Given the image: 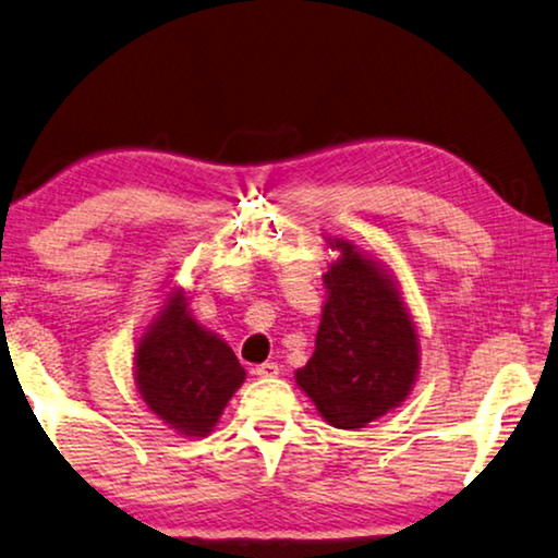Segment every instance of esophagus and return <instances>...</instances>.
Wrapping results in <instances>:
<instances>
[{
	"instance_id": "obj_1",
	"label": "esophagus",
	"mask_w": 558,
	"mask_h": 558,
	"mask_svg": "<svg viewBox=\"0 0 558 558\" xmlns=\"http://www.w3.org/2000/svg\"><path fill=\"white\" fill-rule=\"evenodd\" d=\"M278 373H280L278 362H263V365H258V367H253V375H255V377H260V379H268V377H278Z\"/></svg>"
}]
</instances>
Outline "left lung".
<instances>
[{
	"label": "left lung",
	"mask_w": 558,
	"mask_h": 558,
	"mask_svg": "<svg viewBox=\"0 0 558 558\" xmlns=\"http://www.w3.org/2000/svg\"><path fill=\"white\" fill-rule=\"evenodd\" d=\"M340 258L325 272L327 300L315 352L295 373L327 424L360 429L410 395L420 342L395 280L355 245L332 238Z\"/></svg>",
	"instance_id": "8db88e82"
}]
</instances>
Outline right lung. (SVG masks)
<instances>
[{
	"mask_svg": "<svg viewBox=\"0 0 558 558\" xmlns=\"http://www.w3.org/2000/svg\"><path fill=\"white\" fill-rule=\"evenodd\" d=\"M134 362L148 410L189 437H206L216 427L245 379L233 350L193 320L183 290L171 293L148 325Z\"/></svg>",
	"mask_w": 558,
	"mask_h": 558,
	"instance_id": "add662e5",
	"label": "right lung"
}]
</instances>
